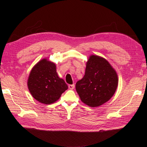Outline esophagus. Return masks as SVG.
I'll use <instances>...</instances> for the list:
<instances>
[{"mask_svg": "<svg viewBox=\"0 0 147 147\" xmlns=\"http://www.w3.org/2000/svg\"><path fill=\"white\" fill-rule=\"evenodd\" d=\"M68 87H69V89L73 90L74 87H75V86H74V84H69V86H68Z\"/></svg>", "mask_w": 147, "mask_h": 147, "instance_id": "34e87169", "label": "esophagus"}]
</instances>
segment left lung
Masks as SVG:
<instances>
[{"instance_id":"8db88e82","label":"left lung","mask_w":147,"mask_h":147,"mask_svg":"<svg viewBox=\"0 0 147 147\" xmlns=\"http://www.w3.org/2000/svg\"><path fill=\"white\" fill-rule=\"evenodd\" d=\"M118 83L117 74L108 61L91 55L86 63L84 77L76 84V90L82 102L97 107L110 100Z\"/></svg>"}]
</instances>
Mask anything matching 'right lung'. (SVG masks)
Wrapping results in <instances>:
<instances>
[{
    "instance_id": "1",
    "label": "right lung",
    "mask_w": 147,
    "mask_h": 147,
    "mask_svg": "<svg viewBox=\"0 0 147 147\" xmlns=\"http://www.w3.org/2000/svg\"><path fill=\"white\" fill-rule=\"evenodd\" d=\"M27 86L33 98L40 103L49 105L59 100L68 86L59 78L56 64L43 59L30 71Z\"/></svg>"
}]
</instances>
